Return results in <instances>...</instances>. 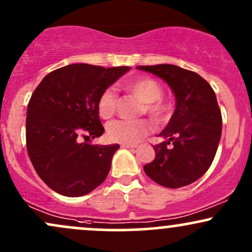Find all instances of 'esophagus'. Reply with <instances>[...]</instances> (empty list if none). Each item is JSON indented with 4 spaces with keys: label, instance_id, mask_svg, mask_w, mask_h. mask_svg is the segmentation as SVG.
Returning <instances> with one entry per match:
<instances>
[{
    "label": "esophagus",
    "instance_id": "34e87169",
    "mask_svg": "<svg viewBox=\"0 0 252 252\" xmlns=\"http://www.w3.org/2000/svg\"><path fill=\"white\" fill-rule=\"evenodd\" d=\"M121 147L126 149H134V148H137V144H121Z\"/></svg>",
    "mask_w": 252,
    "mask_h": 252
}]
</instances>
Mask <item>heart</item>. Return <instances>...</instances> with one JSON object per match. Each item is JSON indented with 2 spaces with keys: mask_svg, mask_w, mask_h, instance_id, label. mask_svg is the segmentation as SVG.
Wrapping results in <instances>:
<instances>
[{
  "mask_svg": "<svg viewBox=\"0 0 252 252\" xmlns=\"http://www.w3.org/2000/svg\"><path fill=\"white\" fill-rule=\"evenodd\" d=\"M126 91L143 103L141 111L146 112L155 122L160 123L168 117V105L161 99L162 88L155 79L148 77L138 78L124 85ZM117 97L111 89H105L97 100V110L100 118L109 120L115 115ZM150 124L146 120L114 121L106 128L108 137L114 142L135 144L150 132Z\"/></svg>",
  "mask_w": 252,
  "mask_h": 252,
  "instance_id": "heart-1",
  "label": "heart"
}]
</instances>
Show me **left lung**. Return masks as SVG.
I'll return each mask as SVG.
<instances>
[{
    "label": "left lung",
    "mask_w": 252,
    "mask_h": 252,
    "mask_svg": "<svg viewBox=\"0 0 252 252\" xmlns=\"http://www.w3.org/2000/svg\"><path fill=\"white\" fill-rule=\"evenodd\" d=\"M136 68L163 79L176 99L174 114L158 134L164 141L154 146L155 158L143 167L144 173L163 187L187 186L207 172L220 141L221 112L215 91L198 73L176 65Z\"/></svg>",
    "instance_id": "8db88e82"
}]
</instances>
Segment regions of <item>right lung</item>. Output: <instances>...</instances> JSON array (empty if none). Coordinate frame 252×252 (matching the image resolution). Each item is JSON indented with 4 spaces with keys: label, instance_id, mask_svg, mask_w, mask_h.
Segmentation results:
<instances>
[{
    "label": "right lung",
    "instance_id": "add662e5",
    "mask_svg": "<svg viewBox=\"0 0 252 252\" xmlns=\"http://www.w3.org/2000/svg\"><path fill=\"white\" fill-rule=\"evenodd\" d=\"M130 70L72 63L51 72L32 94L26 143L34 169L54 192L82 196L109 174L118 144H90L103 135L97 110L100 94Z\"/></svg>",
    "mask_w": 252,
    "mask_h": 252
}]
</instances>
